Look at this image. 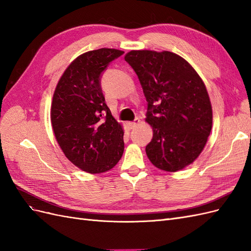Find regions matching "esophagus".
<instances>
[{"mask_svg": "<svg viewBox=\"0 0 251 251\" xmlns=\"http://www.w3.org/2000/svg\"><path fill=\"white\" fill-rule=\"evenodd\" d=\"M139 118H136L134 121H128L127 123V126H128V127L130 128H134L135 126H138V124H139Z\"/></svg>", "mask_w": 251, "mask_h": 251, "instance_id": "1", "label": "esophagus"}]
</instances>
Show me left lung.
Instances as JSON below:
<instances>
[{
	"label": "left lung",
	"instance_id": "left-lung-1",
	"mask_svg": "<svg viewBox=\"0 0 251 251\" xmlns=\"http://www.w3.org/2000/svg\"><path fill=\"white\" fill-rule=\"evenodd\" d=\"M148 101L153 139L146 151L157 169L178 172L199 157L212 126V109L202 78L170 51L132 50L125 56Z\"/></svg>",
	"mask_w": 251,
	"mask_h": 251
}]
</instances>
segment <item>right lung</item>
<instances>
[{"label": "right lung", "mask_w": 251, "mask_h": 251, "mask_svg": "<svg viewBox=\"0 0 251 251\" xmlns=\"http://www.w3.org/2000/svg\"><path fill=\"white\" fill-rule=\"evenodd\" d=\"M124 51L101 48L82 53L67 67L53 93L51 125L65 156L89 174L108 172L123 157L124 127L113 117L100 74Z\"/></svg>", "instance_id": "add662e5"}]
</instances>
